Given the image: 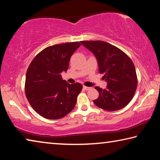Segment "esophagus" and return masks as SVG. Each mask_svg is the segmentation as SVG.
<instances>
[{
  "mask_svg": "<svg viewBox=\"0 0 160 160\" xmlns=\"http://www.w3.org/2000/svg\"><path fill=\"white\" fill-rule=\"evenodd\" d=\"M83 89H84V90H91V88H90V87L83 86Z\"/></svg>",
  "mask_w": 160,
  "mask_h": 160,
  "instance_id": "esophagus-1",
  "label": "esophagus"
}]
</instances>
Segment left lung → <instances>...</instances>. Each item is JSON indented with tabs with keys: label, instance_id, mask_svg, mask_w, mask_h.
<instances>
[{
	"label": "left lung",
	"instance_id": "1",
	"mask_svg": "<svg viewBox=\"0 0 160 160\" xmlns=\"http://www.w3.org/2000/svg\"><path fill=\"white\" fill-rule=\"evenodd\" d=\"M97 58L99 73L104 74L106 89L95 87L99 96L94 104L102 109L113 112L125 107L131 101L137 88L135 66L126 54L103 41L81 42Z\"/></svg>",
	"mask_w": 160,
	"mask_h": 160
}]
</instances>
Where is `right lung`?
<instances>
[{
    "mask_svg": "<svg viewBox=\"0 0 160 160\" xmlns=\"http://www.w3.org/2000/svg\"><path fill=\"white\" fill-rule=\"evenodd\" d=\"M80 42L56 44L44 48L35 56L26 73L25 94L37 113L47 119L64 117L74 109L82 90L80 83L63 80L62 72L68 69L71 56Z\"/></svg>",
    "mask_w": 160,
    "mask_h": 160,
    "instance_id": "add662e5",
    "label": "right lung"
}]
</instances>
